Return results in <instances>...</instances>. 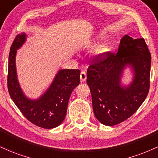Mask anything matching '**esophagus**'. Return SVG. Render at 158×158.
I'll return each instance as SVG.
<instances>
[{
  "mask_svg": "<svg viewBox=\"0 0 158 158\" xmlns=\"http://www.w3.org/2000/svg\"><path fill=\"white\" fill-rule=\"evenodd\" d=\"M87 79V74L85 71H81L80 73V80L81 81H84Z\"/></svg>",
  "mask_w": 158,
  "mask_h": 158,
  "instance_id": "34e87169",
  "label": "esophagus"
}]
</instances>
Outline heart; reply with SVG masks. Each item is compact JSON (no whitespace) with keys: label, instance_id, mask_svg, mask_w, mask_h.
Here are the masks:
<instances>
[{"label":"heart","instance_id":"b5f03b06","mask_svg":"<svg viewBox=\"0 0 158 158\" xmlns=\"http://www.w3.org/2000/svg\"><path fill=\"white\" fill-rule=\"evenodd\" d=\"M108 50V46L106 44H100L98 47L97 49V52L98 54H102L104 53L105 52H106Z\"/></svg>","mask_w":158,"mask_h":158}]
</instances>
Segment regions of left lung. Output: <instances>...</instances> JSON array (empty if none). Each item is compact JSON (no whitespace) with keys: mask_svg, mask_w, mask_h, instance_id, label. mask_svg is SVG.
<instances>
[{"mask_svg":"<svg viewBox=\"0 0 158 158\" xmlns=\"http://www.w3.org/2000/svg\"><path fill=\"white\" fill-rule=\"evenodd\" d=\"M151 53L144 39L125 35L117 53L106 52L94 57L87 70L96 118L114 126L129 118L147 97L150 87ZM133 68L135 77L126 88L120 85L125 66Z\"/></svg>","mask_w":158,"mask_h":158,"instance_id":"8db88e82","label":"left lung"}]
</instances>
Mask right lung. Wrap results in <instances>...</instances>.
Wrapping results in <instances>:
<instances>
[{
  "mask_svg": "<svg viewBox=\"0 0 158 158\" xmlns=\"http://www.w3.org/2000/svg\"><path fill=\"white\" fill-rule=\"evenodd\" d=\"M25 39V33L16 35L10 48L7 75L9 94L30 122L43 128H56L64 119L70 94L80 82V70H60L49 89L39 99H27L20 88L15 69L16 51Z\"/></svg>",
  "mask_w": 158,
  "mask_h": 158,
  "instance_id": "obj_1",
  "label": "right lung"
}]
</instances>
